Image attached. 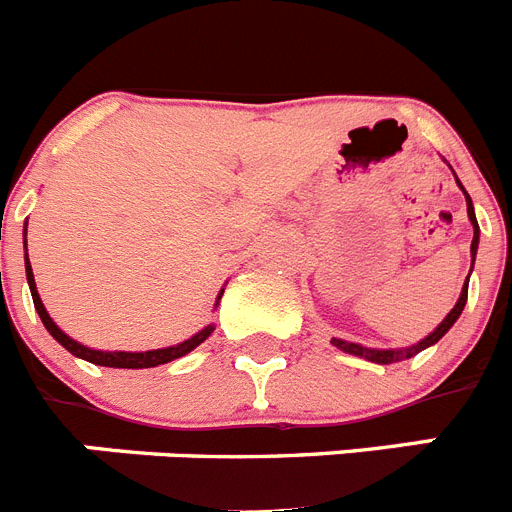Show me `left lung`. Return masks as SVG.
I'll list each match as a JSON object with an SVG mask.
<instances>
[{
	"mask_svg": "<svg viewBox=\"0 0 512 512\" xmlns=\"http://www.w3.org/2000/svg\"><path fill=\"white\" fill-rule=\"evenodd\" d=\"M456 184H459V189L464 192V197H467V215H469V223H472V228H474V238H472V266H474V256H477V246H479V225H477V217H474L472 197L467 194V189L461 187L459 179H456ZM467 292H469V277H467V282H464V287H461L459 300H456V305L451 307L449 315H446V318L438 323V328L433 330L431 336H425L423 341L413 343V346H405V348H366V346H361V343L343 341V338H330V343H333L336 348H341V351H346V354L361 356V359L374 361V364H395V361L413 359V356L420 354L423 348L433 346V343H438L443 336H446V333H449V328L456 323V320H459L461 310H464V305H467Z\"/></svg>",
	"mask_w": 512,
	"mask_h": 512,
	"instance_id": "1",
	"label": "left lung"
}]
</instances>
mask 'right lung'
Instances as JSON below:
<instances>
[{"mask_svg":"<svg viewBox=\"0 0 512 512\" xmlns=\"http://www.w3.org/2000/svg\"><path fill=\"white\" fill-rule=\"evenodd\" d=\"M25 235H27V223H25ZM25 274H27V284H30V295H33L35 310H38L45 330H48V333H51V336L66 348V351H71V354L79 356V359L84 361H92V364L97 366H112V369H151V366H158V364H169V361L182 359V356H187L189 351H194V348L200 346L202 341H207L212 330H215V325L210 323L207 328H202L200 333H194L192 338H187V341L176 343V346L153 348V351H97V348H89L84 346V343L74 341L71 336H66V333L53 323L51 315H48V310H45L43 300H40L38 295V287H35L33 266H30V259H27V238H25ZM220 297H223V289H220L217 300H220Z\"/></svg>","mask_w":512,"mask_h":512,"instance_id":"1","label":"right lung"}]
</instances>
